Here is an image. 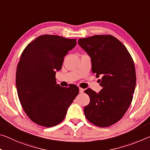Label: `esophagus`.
I'll return each instance as SVG.
<instances>
[{"mask_svg":"<svg viewBox=\"0 0 150 150\" xmlns=\"http://www.w3.org/2000/svg\"><path fill=\"white\" fill-rule=\"evenodd\" d=\"M83 91H84V89H82V88L79 87V93H83Z\"/></svg>","mask_w":150,"mask_h":150,"instance_id":"obj_1","label":"esophagus"}]
</instances>
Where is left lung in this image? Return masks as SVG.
Segmentation results:
<instances>
[{
	"label": "left lung",
	"instance_id": "left-lung-1",
	"mask_svg": "<svg viewBox=\"0 0 150 150\" xmlns=\"http://www.w3.org/2000/svg\"><path fill=\"white\" fill-rule=\"evenodd\" d=\"M78 43L91 57L93 73L101 77L99 93L85 90L90 98L85 115L95 125L109 127L122 118L132 101L136 83L134 61L112 35H94L79 39Z\"/></svg>",
	"mask_w": 150,
	"mask_h": 150
}]
</instances>
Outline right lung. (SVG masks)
Returning a JSON list of instances; mask_svg holds the SVG:
<instances>
[{
    "instance_id": "add662e5",
    "label": "right lung",
    "mask_w": 150,
    "mask_h": 150,
    "mask_svg": "<svg viewBox=\"0 0 150 150\" xmlns=\"http://www.w3.org/2000/svg\"><path fill=\"white\" fill-rule=\"evenodd\" d=\"M76 44V39L43 35L21 54L16 72L18 99L28 117L38 125L50 127L61 123L79 93L77 85L62 87L55 79L64 57Z\"/></svg>"
}]
</instances>
